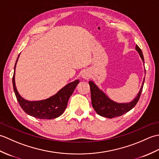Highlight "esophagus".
I'll return each instance as SVG.
<instances>
[{
	"instance_id": "34e87169",
	"label": "esophagus",
	"mask_w": 159,
	"mask_h": 159,
	"mask_svg": "<svg viewBox=\"0 0 159 159\" xmlns=\"http://www.w3.org/2000/svg\"><path fill=\"white\" fill-rule=\"evenodd\" d=\"M81 76H82L83 79L88 80L90 78V74H89L88 71H84V72L81 74Z\"/></svg>"
}]
</instances>
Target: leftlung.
<instances>
[{
    "label": "left lung",
    "mask_w": 159,
    "mask_h": 159,
    "mask_svg": "<svg viewBox=\"0 0 159 159\" xmlns=\"http://www.w3.org/2000/svg\"><path fill=\"white\" fill-rule=\"evenodd\" d=\"M135 50L139 54L144 65V58L142 51L137 45H136ZM144 81L145 77L143 78L142 85H141L139 92L133 100L127 103H117L111 100L102 90L98 88V87L95 83L90 80L89 84L91 90V98H92V104L94 110L96 111V113L99 116L107 118H113L122 116L124 113L130 111L137 104L139 100L141 93L142 92Z\"/></svg>",
    "instance_id": "1"
}]
</instances>
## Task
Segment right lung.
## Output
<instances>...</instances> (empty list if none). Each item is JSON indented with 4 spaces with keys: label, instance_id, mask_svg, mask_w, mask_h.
<instances>
[{
    "label": "right lung",
    "instance_id": "right-lung-1",
    "mask_svg": "<svg viewBox=\"0 0 159 159\" xmlns=\"http://www.w3.org/2000/svg\"><path fill=\"white\" fill-rule=\"evenodd\" d=\"M19 56L20 55L15 64L12 82L17 100L23 111L29 116L38 119L51 120L61 116L66 109L70 97L72 96L76 87L79 83V80H75L72 83L67 84L56 94L46 100L29 101L24 99L17 90L15 83V70Z\"/></svg>",
    "mask_w": 159,
    "mask_h": 159
}]
</instances>
